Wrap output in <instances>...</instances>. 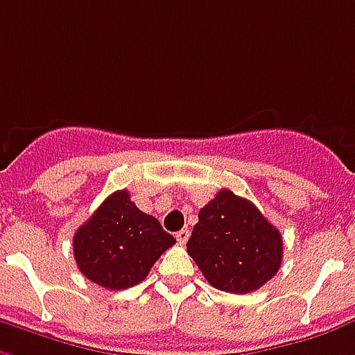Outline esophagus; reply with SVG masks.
I'll return each instance as SVG.
<instances>
[{
    "label": "esophagus",
    "mask_w": 355,
    "mask_h": 355,
    "mask_svg": "<svg viewBox=\"0 0 355 355\" xmlns=\"http://www.w3.org/2000/svg\"><path fill=\"white\" fill-rule=\"evenodd\" d=\"M188 239H190V230H180L177 233V241L180 244L188 243Z\"/></svg>",
    "instance_id": "34e87169"
}]
</instances>
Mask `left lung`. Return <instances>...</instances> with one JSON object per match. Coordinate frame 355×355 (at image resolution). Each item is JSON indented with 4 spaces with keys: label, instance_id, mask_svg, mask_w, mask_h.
<instances>
[{
    "label": "left lung",
    "instance_id": "obj_1",
    "mask_svg": "<svg viewBox=\"0 0 355 355\" xmlns=\"http://www.w3.org/2000/svg\"><path fill=\"white\" fill-rule=\"evenodd\" d=\"M198 218L186 246L216 290L250 293L277 275L284 254L280 231L252 201L224 188Z\"/></svg>",
    "mask_w": 355,
    "mask_h": 355
}]
</instances>
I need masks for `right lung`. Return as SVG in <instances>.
Returning a JSON list of instances; mask_svg holds the SVG:
<instances>
[{"instance_id":"1","label":"right lung","mask_w":355,"mask_h":355,"mask_svg":"<svg viewBox=\"0 0 355 355\" xmlns=\"http://www.w3.org/2000/svg\"><path fill=\"white\" fill-rule=\"evenodd\" d=\"M175 243L156 218L139 211L130 191L118 190L78 227L73 254L88 280L107 290H125L143 282Z\"/></svg>"}]
</instances>
